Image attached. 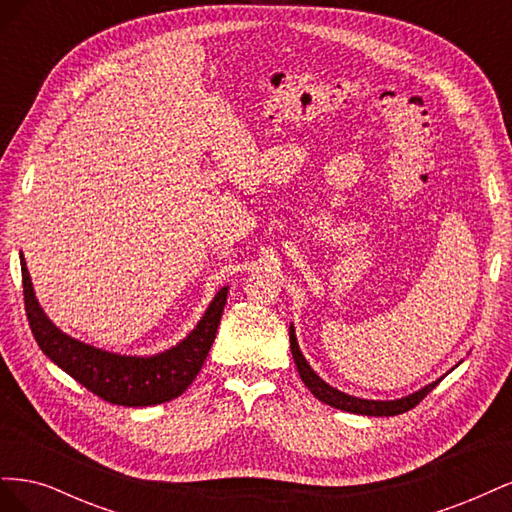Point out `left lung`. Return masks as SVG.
I'll use <instances>...</instances> for the list:
<instances>
[{
    "instance_id": "left-lung-1",
    "label": "left lung",
    "mask_w": 512,
    "mask_h": 512,
    "mask_svg": "<svg viewBox=\"0 0 512 512\" xmlns=\"http://www.w3.org/2000/svg\"><path fill=\"white\" fill-rule=\"evenodd\" d=\"M290 350H292V359H294V365H297L299 369V376L303 380V384L307 386L309 391L314 393L316 399H320L322 404H327L331 408H337V410H344V412H352V414H363V416H395V414H404L408 412L410 408H414L418 401H421L431 389H436V384L448 374L433 380L429 384H425L423 389H418L406 397H399V399H361V397H354V395H348L344 391H337L335 386H331L329 382H324L316 371L312 369V365L307 363V359L303 356L301 348H299V342H297V333H294V324L290 322ZM461 363V361H459ZM457 363V365H459ZM455 365V367H457ZM453 367V369H455Z\"/></svg>"
}]
</instances>
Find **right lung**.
I'll return each mask as SVG.
<instances>
[{
  "label": "right lung",
  "instance_id": "right-lung-1",
  "mask_svg": "<svg viewBox=\"0 0 512 512\" xmlns=\"http://www.w3.org/2000/svg\"><path fill=\"white\" fill-rule=\"evenodd\" d=\"M21 273L25 312L40 350L94 395L108 404L128 408L164 404L185 393L207 359L228 297V286L215 292L203 318L175 346L156 354H119L85 344L61 331L36 299L23 254Z\"/></svg>",
  "mask_w": 512,
  "mask_h": 512
}]
</instances>
